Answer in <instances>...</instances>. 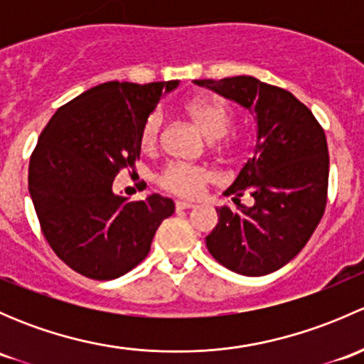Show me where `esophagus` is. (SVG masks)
Returning a JSON list of instances; mask_svg holds the SVG:
<instances>
[{"mask_svg":"<svg viewBox=\"0 0 364 364\" xmlns=\"http://www.w3.org/2000/svg\"><path fill=\"white\" fill-rule=\"evenodd\" d=\"M196 208V204L190 203V200H176V209H190Z\"/></svg>","mask_w":364,"mask_h":364,"instance_id":"34e87169","label":"esophagus"}]
</instances>
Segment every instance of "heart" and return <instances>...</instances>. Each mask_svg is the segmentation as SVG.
Here are the masks:
<instances>
[{
  "instance_id": "1",
  "label": "heart",
  "mask_w": 364,
  "mask_h": 364,
  "mask_svg": "<svg viewBox=\"0 0 364 364\" xmlns=\"http://www.w3.org/2000/svg\"><path fill=\"white\" fill-rule=\"evenodd\" d=\"M186 112L205 135L208 141H218L229 132L232 123V112L218 98H197L186 105ZM161 128L160 112H151L144 119L141 128L142 148H153L159 141ZM211 179V174L203 167L188 164H171L160 172L159 183L168 192L178 196L193 197L203 190L205 183Z\"/></svg>"
}]
</instances>
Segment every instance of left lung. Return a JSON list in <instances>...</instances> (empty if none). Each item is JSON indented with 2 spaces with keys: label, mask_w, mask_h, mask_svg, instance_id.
<instances>
[{
  "label": "left lung",
  "mask_w": 364,
  "mask_h": 364,
  "mask_svg": "<svg viewBox=\"0 0 364 364\" xmlns=\"http://www.w3.org/2000/svg\"><path fill=\"white\" fill-rule=\"evenodd\" d=\"M255 114L257 141L232 185L236 208L216 209L205 236L209 253L227 269L264 277L303 250L326 209L329 155L326 135L310 109L292 93L250 75L193 80ZM248 193L252 206L239 203Z\"/></svg>",
  "instance_id": "obj_1"
}]
</instances>
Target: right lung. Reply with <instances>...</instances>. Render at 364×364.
<instances>
[{"instance_id": "obj_1", "label": "right lung", "mask_w": 364, "mask_h": 364, "mask_svg": "<svg viewBox=\"0 0 364 364\" xmlns=\"http://www.w3.org/2000/svg\"><path fill=\"white\" fill-rule=\"evenodd\" d=\"M179 80L98 84L60 107L29 160L28 188L54 253L77 273L112 280L146 259L174 200L114 193L117 172L141 156V128Z\"/></svg>"}]
</instances>
